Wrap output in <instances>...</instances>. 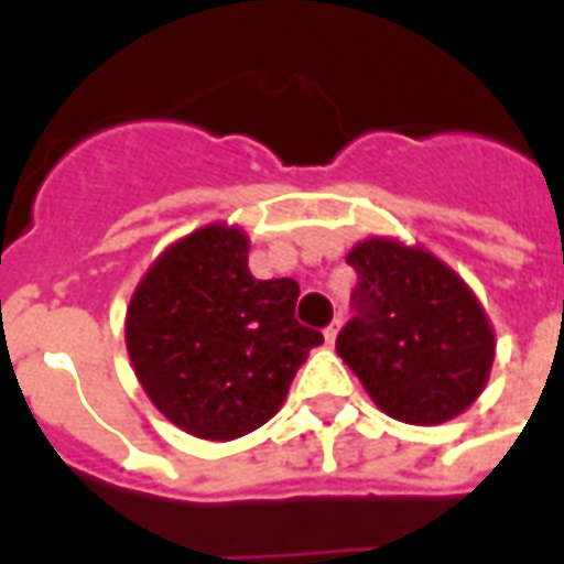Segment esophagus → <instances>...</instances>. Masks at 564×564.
Instances as JSON below:
<instances>
[{
  "label": "esophagus",
  "mask_w": 564,
  "mask_h": 564,
  "mask_svg": "<svg viewBox=\"0 0 564 564\" xmlns=\"http://www.w3.org/2000/svg\"><path fill=\"white\" fill-rule=\"evenodd\" d=\"M339 327H343V322H339V318H336V322H333L330 327H327V330H324V339H327V345L336 343V336H339Z\"/></svg>",
  "instance_id": "esophagus-1"
}]
</instances>
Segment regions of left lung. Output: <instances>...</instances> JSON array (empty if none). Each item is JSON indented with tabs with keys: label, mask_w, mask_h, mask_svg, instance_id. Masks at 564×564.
Listing matches in <instances>:
<instances>
[{
	"label": "left lung",
	"mask_w": 564,
	"mask_h": 564,
	"mask_svg": "<svg viewBox=\"0 0 564 564\" xmlns=\"http://www.w3.org/2000/svg\"><path fill=\"white\" fill-rule=\"evenodd\" d=\"M357 270V318L336 351L393 421L435 426L478 400L496 330L466 279L423 246L367 237L345 254Z\"/></svg>",
	"instance_id": "left-lung-1"
}]
</instances>
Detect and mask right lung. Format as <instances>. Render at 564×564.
I'll return each instance as SVG.
<instances>
[{
	"label": "right lung",
	"instance_id": "right-lung-1",
	"mask_svg": "<svg viewBox=\"0 0 564 564\" xmlns=\"http://www.w3.org/2000/svg\"><path fill=\"white\" fill-rule=\"evenodd\" d=\"M294 279H254L249 234L209 221L164 249L126 310L143 393L183 433L234 442L282 409L300 364L324 343L294 318Z\"/></svg>",
	"mask_w": 564,
	"mask_h": 564
}]
</instances>
